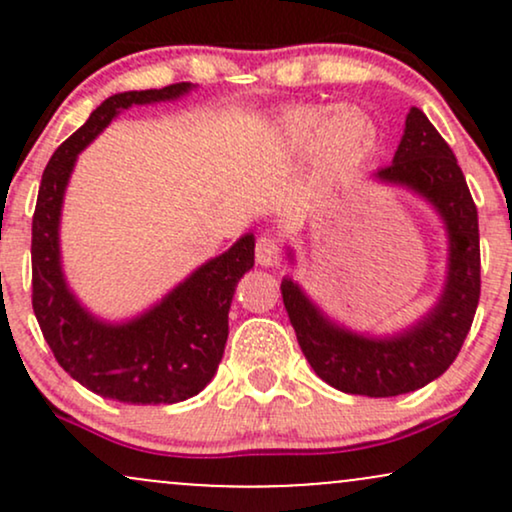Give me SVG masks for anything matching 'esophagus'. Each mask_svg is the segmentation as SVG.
<instances>
[{
  "mask_svg": "<svg viewBox=\"0 0 512 512\" xmlns=\"http://www.w3.org/2000/svg\"><path fill=\"white\" fill-rule=\"evenodd\" d=\"M255 260L262 267H276L281 262V250L272 236H262L255 245Z\"/></svg>",
  "mask_w": 512,
  "mask_h": 512,
  "instance_id": "34e87169",
  "label": "esophagus"
}]
</instances>
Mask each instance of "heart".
<instances>
[{"label":"heart","mask_w":512,"mask_h":512,"mask_svg":"<svg viewBox=\"0 0 512 512\" xmlns=\"http://www.w3.org/2000/svg\"><path fill=\"white\" fill-rule=\"evenodd\" d=\"M322 108H301L281 117V139L291 149L313 146L317 163L327 173H346L370 154L375 144V127L356 110L342 108L327 115Z\"/></svg>","instance_id":"1"}]
</instances>
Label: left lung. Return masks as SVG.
<instances>
[{
	"instance_id": "left-lung-1",
	"label": "left lung",
	"mask_w": 512,
	"mask_h": 512,
	"mask_svg": "<svg viewBox=\"0 0 512 512\" xmlns=\"http://www.w3.org/2000/svg\"><path fill=\"white\" fill-rule=\"evenodd\" d=\"M370 178L414 192L443 221L448 264L438 301L409 327L380 337L339 325L291 276L281 281V296L305 358L327 385L349 395L397 397L440 378L460 354L481 293L479 219L455 154L419 108L409 110L390 166ZM286 255L296 262L291 248Z\"/></svg>"
}]
</instances>
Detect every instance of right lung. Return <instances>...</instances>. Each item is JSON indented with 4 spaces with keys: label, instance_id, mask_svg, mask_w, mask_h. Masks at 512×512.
<instances>
[{
    "label": "right lung",
    "instance_id": "right-lung-1",
    "mask_svg": "<svg viewBox=\"0 0 512 512\" xmlns=\"http://www.w3.org/2000/svg\"><path fill=\"white\" fill-rule=\"evenodd\" d=\"M195 84L115 93L50 158L33 214V313L57 363L96 395L127 404H175L199 395L216 375L228 339L233 293L255 264L245 233L129 320H103L69 289L62 269V204L76 158L122 110L178 101Z\"/></svg>",
    "mask_w": 512,
    "mask_h": 512
}]
</instances>
